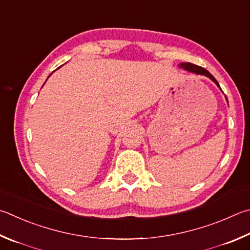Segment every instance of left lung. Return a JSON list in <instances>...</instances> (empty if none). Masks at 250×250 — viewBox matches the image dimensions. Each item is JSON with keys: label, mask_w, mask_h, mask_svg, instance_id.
<instances>
[{"label": "left lung", "mask_w": 250, "mask_h": 250, "mask_svg": "<svg viewBox=\"0 0 250 250\" xmlns=\"http://www.w3.org/2000/svg\"><path fill=\"white\" fill-rule=\"evenodd\" d=\"M179 67H180V69H184V70L188 71V72H191V73H194V74H199V75L207 76V78H208L211 81L214 82V83L220 87V85H219V83H217V81L214 79V76H213V75L210 73V72L207 71L206 69H203V67H201V66L194 65V64H192V63L185 62V63H180ZM220 89H221V87H220ZM226 99H228V98H226Z\"/></svg>", "instance_id": "left-lung-1"}]
</instances>
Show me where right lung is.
Here are the masks:
<instances>
[{"instance_id":"1","label":"right lung","mask_w":250,"mask_h":250,"mask_svg":"<svg viewBox=\"0 0 250 250\" xmlns=\"http://www.w3.org/2000/svg\"><path fill=\"white\" fill-rule=\"evenodd\" d=\"M49 76H50V75H49Z\"/></svg>"}]
</instances>
